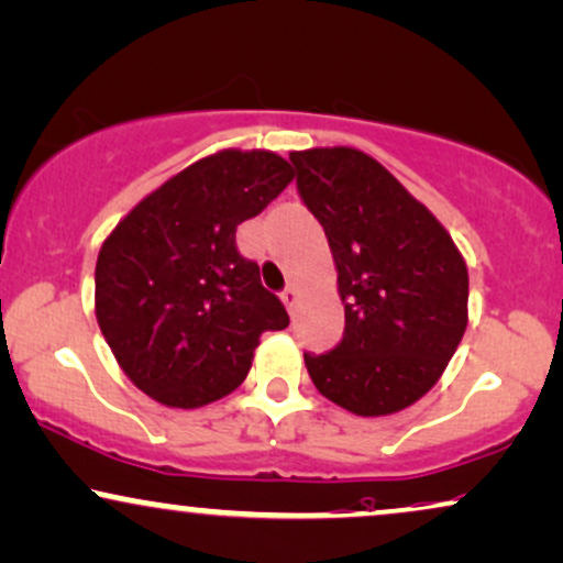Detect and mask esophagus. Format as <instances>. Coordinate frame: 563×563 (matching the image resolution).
I'll return each mask as SVG.
<instances>
[{"label": "esophagus", "mask_w": 563, "mask_h": 563, "mask_svg": "<svg viewBox=\"0 0 563 563\" xmlns=\"http://www.w3.org/2000/svg\"><path fill=\"white\" fill-rule=\"evenodd\" d=\"M280 299H283V303H286V307H288V311H294L296 303H299V290H296L294 286H288V288L280 294Z\"/></svg>", "instance_id": "obj_1"}]
</instances>
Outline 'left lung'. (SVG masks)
I'll use <instances>...</instances> for the list:
<instances>
[{"label":"left lung","instance_id":"8db88e82","mask_svg":"<svg viewBox=\"0 0 563 563\" xmlns=\"http://www.w3.org/2000/svg\"><path fill=\"white\" fill-rule=\"evenodd\" d=\"M296 188L328 235L346 303L343 341L303 351L311 383L358 417L422 398L466 330L470 275L451 235L356 148L294 152Z\"/></svg>","mask_w":563,"mask_h":563}]
</instances>
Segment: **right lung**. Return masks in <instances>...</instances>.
<instances>
[{
  "label": "right lung",
  "mask_w": 563,
  "mask_h": 563,
  "mask_svg": "<svg viewBox=\"0 0 563 563\" xmlns=\"http://www.w3.org/2000/svg\"><path fill=\"white\" fill-rule=\"evenodd\" d=\"M273 152H220L148 194L97 260V320L125 375L159 404L196 409L239 388L288 311L235 246V230L288 186Z\"/></svg>",
  "instance_id": "obj_1"
}]
</instances>
